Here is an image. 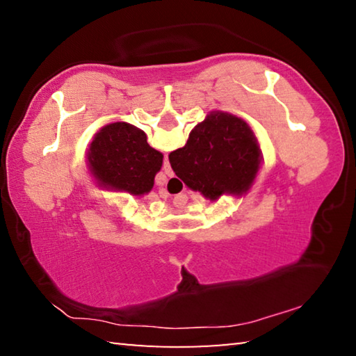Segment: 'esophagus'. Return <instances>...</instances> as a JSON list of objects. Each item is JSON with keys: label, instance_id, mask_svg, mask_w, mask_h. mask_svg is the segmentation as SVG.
Returning a JSON list of instances; mask_svg holds the SVG:
<instances>
[{"label": "esophagus", "instance_id": "obj_1", "mask_svg": "<svg viewBox=\"0 0 356 356\" xmlns=\"http://www.w3.org/2000/svg\"><path fill=\"white\" fill-rule=\"evenodd\" d=\"M163 170L166 172V176H172V170H171V165H170V160H168V155H165V160H163Z\"/></svg>", "mask_w": 356, "mask_h": 356}]
</instances>
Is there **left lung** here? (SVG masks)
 <instances>
[{
  "mask_svg": "<svg viewBox=\"0 0 356 356\" xmlns=\"http://www.w3.org/2000/svg\"><path fill=\"white\" fill-rule=\"evenodd\" d=\"M88 159L95 179L130 195L152 190L163 163V155L149 146L146 134L127 122L105 125L94 136Z\"/></svg>",
  "mask_w": 356,
  "mask_h": 356,
  "instance_id": "8db88e82",
  "label": "left lung"
}]
</instances>
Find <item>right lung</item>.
Wrapping results in <instances>:
<instances>
[{
	"mask_svg": "<svg viewBox=\"0 0 356 356\" xmlns=\"http://www.w3.org/2000/svg\"><path fill=\"white\" fill-rule=\"evenodd\" d=\"M170 163L186 186L215 201L225 193L250 190L261 150L243 119L215 111L191 130L182 149L170 154Z\"/></svg>",
	"mask_w": 356,
	"mask_h": 356,
	"instance_id": "1",
	"label": "right lung"
}]
</instances>
